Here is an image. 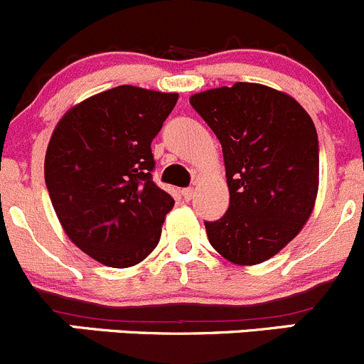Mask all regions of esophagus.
Returning <instances> with one entry per match:
<instances>
[{
  "label": "esophagus",
  "mask_w": 364,
  "mask_h": 364,
  "mask_svg": "<svg viewBox=\"0 0 364 364\" xmlns=\"http://www.w3.org/2000/svg\"><path fill=\"white\" fill-rule=\"evenodd\" d=\"M182 196H183V200L189 201L191 198L194 196V189H193V187H187V189H182Z\"/></svg>",
  "instance_id": "34e87169"
}]
</instances>
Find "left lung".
I'll return each instance as SVG.
<instances>
[{
	"instance_id": "1",
	"label": "left lung",
	"mask_w": 364,
	"mask_h": 364,
	"mask_svg": "<svg viewBox=\"0 0 364 364\" xmlns=\"http://www.w3.org/2000/svg\"><path fill=\"white\" fill-rule=\"evenodd\" d=\"M218 136L230 205L205 221L208 242L226 260L255 265L282 251L308 221L318 189V136L287 93L255 82L189 99Z\"/></svg>"
}]
</instances>
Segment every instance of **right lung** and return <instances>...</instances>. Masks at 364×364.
<instances>
[{"label":"right lung","instance_id":"right-lung-1","mask_svg":"<svg viewBox=\"0 0 364 364\" xmlns=\"http://www.w3.org/2000/svg\"><path fill=\"white\" fill-rule=\"evenodd\" d=\"M177 93L122 85L72 107L46 154L49 198L68 239L109 267L145 260L175 200L152 178L150 145Z\"/></svg>","mask_w":364,"mask_h":364}]
</instances>
